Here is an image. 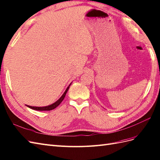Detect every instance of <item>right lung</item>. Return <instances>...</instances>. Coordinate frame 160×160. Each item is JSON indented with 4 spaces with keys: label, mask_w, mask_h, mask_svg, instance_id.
I'll list each match as a JSON object with an SVG mask.
<instances>
[{
    "label": "right lung",
    "mask_w": 160,
    "mask_h": 160,
    "mask_svg": "<svg viewBox=\"0 0 160 160\" xmlns=\"http://www.w3.org/2000/svg\"><path fill=\"white\" fill-rule=\"evenodd\" d=\"M71 85V84H70ZM69 85V86H70ZM69 86L67 88V89L65 90V91L64 92V93L63 94V95L61 97V98H60L58 101H57L56 102H54L53 104H51V105H49V106H46V107H31V106H28V105H26L28 107H29L32 109H34V110H36V111H52V110L56 108L58 106H59L60 103H61L63 100L64 99L65 97V95L66 93H67L69 88Z\"/></svg>",
    "instance_id": "obj_1"
}]
</instances>
